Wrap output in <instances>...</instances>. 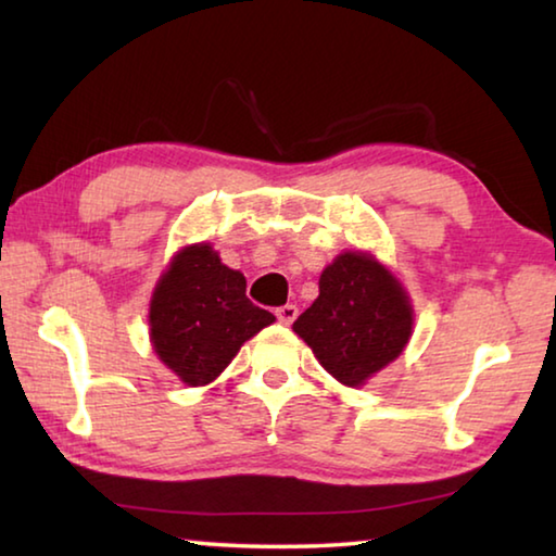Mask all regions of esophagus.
I'll list each match as a JSON object with an SVG mask.
<instances>
[{"mask_svg": "<svg viewBox=\"0 0 556 556\" xmlns=\"http://www.w3.org/2000/svg\"><path fill=\"white\" fill-rule=\"evenodd\" d=\"M277 318H279V324H285V326H289L291 321H294L296 318V314H299V308L294 306V304H285V306H279L277 308Z\"/></svg>", "mask_w": 556, "mask_h": 556, "instance_id": "obj_1", "label": "esophagus"}]
</instances>
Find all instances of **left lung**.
<instances>
[{"label": "left lung", "instance_id": "8db88e82", "mask_svg": "<svg viewBox=\"0 0 556 556\" xmlns=\"http://www.w3.org/2000/svg\"><path fill=\"white\" fill-rule=\"evenodd\" d=\"M318 363L357 388L397 357L412 336L407 294L380 262L345 252L318 279V299L294 321Z\"/></svg>", "mask_w": 556, "mask_h": 556}]
</instances>
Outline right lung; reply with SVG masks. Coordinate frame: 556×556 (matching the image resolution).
<instances>
[{"label": "right lung", "instance_id": "obj_1", "mask_svg": "<svg viewBox=\"0 0 556 556\" xmlns=\"http://www.w3.org/2000/svg\"><path fill=\"white\" fill-rule=\"evenodd\" d=\"M244 287L211 244L181 250L159 279L149 308L154 351L191 388L218 378L240 345L275 321Z\"/></svg>", "mask_w": 556, "mask_h": 556}]
</instances>
